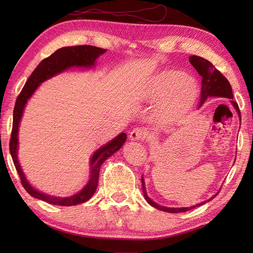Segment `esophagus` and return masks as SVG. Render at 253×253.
Returning a JSON list of instances; mask_svg holds the SVG:
<instances>
[{"label":"esophagus","instance_id":"esophagus-1","mask_svg":"<svg viewBox=\"0 0 253 253\" xmlns=\"http://www.w3.org/2000/svg\"><path fill=\"white\" fill-rule=\"evenodd\" d=\"M146 130L141 129V128H133L129 133V139L131 141H140L143 140V138L146 137Z\"/></svg>","mask_w":253,"mask_h":253}]
</instances>
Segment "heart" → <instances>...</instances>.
<instances>
[{"label":"heart","mask_w":253,"mask_h":253,"mask_svg":"<svg viewBox=\"0 0 253 253\" xmlns=\"http://www.w3.org/2000/svg\"><path fill=\"white\" fill-rule=\"evenodd\" d=\"M197 80L179 71H164L151 77L143 90L142 98L159 101L153 112L154 121L166 124L184 114L198 95Z\"/></svg>","instance_id":"b5f03b06"}]
</instances>
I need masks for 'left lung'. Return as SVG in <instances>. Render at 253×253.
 Listing matches in <instances>:
<instances>
[{
	"label": "left lung",
	"instance_id": "left-lung-1",
	"mask_svg": "<svg viewBox=\"0 0 253 253\" xmlns=\"http://www.w3.org/2000/svg\"><path fill=\"white\" fill-rule=\"evenodd\" d=\"M189 62L191 65L197 69L199 75L202 77L201 99H200V105H199V107L202 106V104L206 102V100L208 98H210V96H221V98L230 99V102H232V104L235 107V110L237 111V114L240 118V123H241L239 107H238V104L233 100L234 96H233L232 85H230V84L228 83V80L223 76L221 72H218L217 69L213 66V64L211 62H209L208 60H206V58H202V57L197 56V55H192L189 57ZM141 182H142V191H143L144 199H146L150 206H152L158 210H161V211L169 212V213H180V212L189 211V210H191V209L200 207V206H202V204L207 203L208 201L212 200V199L215 198L219 192L218 191L217 193H215V195L212 196L209 199V200L198 203V204H196V206L188 207V208H168V207L160 206V204L152 201L147 195L146 184H144L143 177H141Z\"/></svg>",
	"mask_w": 253,
	"mask_h": 253
}]
</instances>
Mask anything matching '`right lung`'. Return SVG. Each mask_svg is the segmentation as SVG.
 Listing matches in <instances>:
<instances>
[{"label": "right lung", "instance_id": "obj_1", "mask_svg": "<svg viewBox=\"0 0 253 253\" xmlns=\"http://www.w3.org/2000/svg\"><path fill=\"white\" fill-rule=\"evenodd\" d=\"M106 52L105 49L96 47L92 45H77V46H65L62 49H58L53 53L49 57L44 58L39 65L37 66L30 77L27 80L23 90L19 93L17 100H16L14 113H13V129L12 136H10L9 141V152L12 155L13 162L16 168V170L21 179L26 191L29 193L31 197L39 200L45 201L47 203L54 204V206H63V207H71L77 206V204L84 203L88 201L89 199L94 195L98 187L99 181V171L101 165L104 163V161L112 157L116 151H118L123 144L125 143L127 135L125 132H122L112 139L110 142H107L104 146L100 147L92 154L90 159V178L87 184L84 185L82 190L75 193L69 197H55L46 195L36 189L35 187L30 185V182L27 180L23 169L18 161V129L21 116L25 110L27 102L31 98V95L35 93L39 85L50 79L56 76L57 74H61L64 71L72 67H83V68H92L95 65L96 58L104 54Z\"/></svg>", "mask_w": 253, "mask_h": 253}]
</instances>
